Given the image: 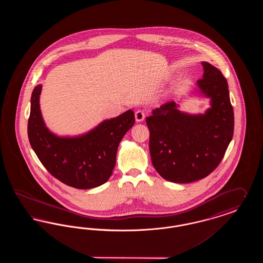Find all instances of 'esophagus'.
<instances>
[{
	"label": "esophagus",
	"instance_id": "1",
	"mask_svg": "<svg viewBox=\"0 0 263 263\" xmlns=\"http://www.w3.org/2000/svg\"><path fill=\"white\" fill-rule=\"evenodd\" d=\"M135 119L137 122H142L145 119V113L143 110H138L135 112Z\"/></svg>",
	"mask_w": 263,
	"mask_h": 263
}]
</instances>
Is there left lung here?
<instances>
[{
  "mask_svg": "<svg viewBox=\"0 0 263 263\" xmlns=\"http://www.w3.org/2000/svg\"><path fill=\"white\" fill-rule=\"evenodd\" d=\"M203 77L195 92L210 100L205 112L179 110L168 101L146 118L152 163L164 179L188 183L210 175L222 161L234 134V111L228 82L210 63L201 62Z\"/></svg>",
  "mask_w": 263,
  "mask_h": 263,
  "instance_id": "1",
  "label": "left lung"
}]
</instances>
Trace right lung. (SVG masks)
Returning <instances> with one entry per match:
<instances>
[{"mask_svg": "<svg viewBox=\"0 0 263 263\" xmlns=\"http://www.w3.org/2000/svg\"><path fill=\"white\" fill-rule=\"evenodd\" d=\"M42 85H37L30 99L27 134L32 150L51 175L78 189L98 187L105 183L116 163L120 141L134 125L133 110L105 119L88 132L60 136L46 126L41 109Z\"/></svg>", "mask_w": 263, "mask_h": 263, "instance_id": "1", "label": "right lung"}]
</instances>
